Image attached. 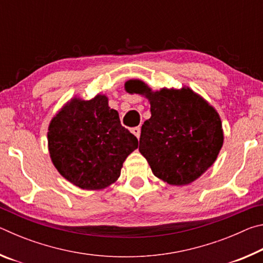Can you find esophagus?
<instances>
[{
	"mask_svg": "<svg viewBox=\"0 0 263 263\" xmlns=\"http://www.w3.org/2000/svg\"><path fill=\"white\" fill-rule=\"evenodd\" d=\"M131 132L138 138V139H139V138H140V127H139V126L132 127V128H131Z\"/></svg>",
	"mask_w": 263,
	"mask_h": 263,
	"instance_id": "obj_1",
	"label": "esophagus"
}]
</instances>
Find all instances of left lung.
I'll return each instance as SVG.
<instances>
[{"label": "left lung", "mask_w": 263, "mask_h": 263, "mask_svg": "<svg viewBox=\"0 0 263 263\" xmlns=\"http://www.w3.org/2000/svg\"><path fill=\"white\" fill-rule=\"evenodd\" d=\"M125 89L149 100L152 116L141 126L139 152L153 174L172 185L198 179L215 162L222 146L217 111L189 88L153 92L144 82L130 80Z\"/></svg>", "instance_id": "8db88e82"}]
</instances>
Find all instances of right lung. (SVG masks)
I'll return each mask as SVG.
<instances>
[{
    "label": "right lung",
    "mask_w": 263,
    "mask_h": 263,
    "mask_svg": "<svg viewBox=\"0 0 263 263\" xmlns=\"http://www.w3.org/2000/svg\"><path fill=\"white\" fill-rule=\"evenodd\" d=\"M47 138L58 172L87 190L114 183L127 155L138 147V139L122 126L104 95L70 101L52 119Z\"/></svg>",
    "instance_id": "add662e5"
}]
</instances>
